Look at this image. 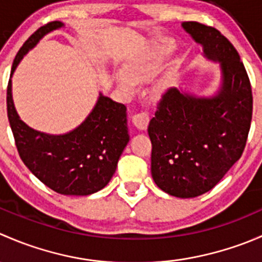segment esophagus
Returning a JSON list of instances; mask_svg holds the SVG:
<instances>
[{
    "label": "esophagus",
    "instance_id": "esophagus-1",
    "mask_svg": "<svg viewBox=\"0 0 262 262\" xmlns=\"http://www.w3.org/2000/svg\"><path fill=\"white\" fill-rule=\"evenodd\" d=\"M133 123L138 129H142V130H143V129H147L148 123H149V115L144 112L137 113V114L133 116Z\"/></svg>",
    "mask_w": 262,
    "mask_h": 262
}]
</instances>
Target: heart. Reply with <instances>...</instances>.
Wrapping results in <instances>:
<instances>
[{"instance_id":"heart-1","label":"heart","mask_w":262,"mask_h":262,"mask_svg":"<svg viewBox=\"0 0 262 262\" xmlns=\"http://www.w3.org/2000/svg\"><path fill=\"white\" fill-rule=\"evenodd\" d=\"M171 50H172V46L170 43H163L149 54L136 58L126 63L125 70H124L125 72H120L118 75L119 86L128 92L136 91L137 83L148 82L160 72L163 62ZM166 87H167V83L161 82L157 84V91L162 92Z\"/></svg>"}]
</instances>
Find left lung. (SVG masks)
I'll return each instance as SVG.
<instances>
[{"mask_svg":"<svg viewBox=\"0 0 262 262\" xmlns=\"http://www.w3.org/2000/svg\"><path fill=\"white\" fill-rule=\"evenodd\" d=\"M205 57L221 62L223 83L213 97L170 87L148 125L150 171L156 185L176 198L212 190L241 158L252 119V90L239 54L213 26L182 24Z\"/></svg>","mask_w":262,"mask_h":262,"instance_id":"obj_1","label":"left lung"}]
</instances>
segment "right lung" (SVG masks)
Instances as JSON below:
<instances>
[{
    "label": "right lung",
    "mask_w": 262,
    "mask_h": 262,
    "mask_svg": "<svg viewBox=\"0 0 262 262\" xmlns=\"http://www.w3.org/2000/svg\"><path fill=\"white\" fill-rule=\"evenodd\" d=\"M60 26V21H50L24 43L15 57L11 76L21 58L47 33ZM6 101L18 156L44 185L63 195H90L109 184L129 142L123 104L100 95L96 106L78 128L64 136H49L29 128L18 118L12 102L11 80Z\"/></svg>",
    "instance_id": "1"
}]
</instances>
